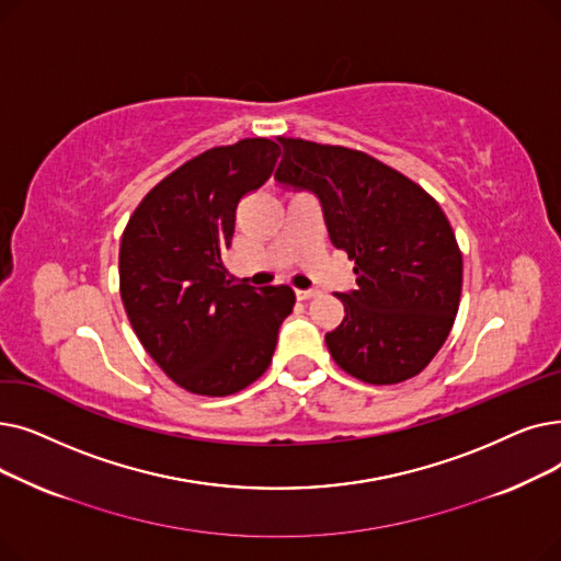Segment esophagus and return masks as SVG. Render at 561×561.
Returning <instances> with one entry per match:
<instances>
[{
	"label": "esophagus",
	"mask_w": 561,
	"mask_h": 561,
	"mask_svg": "<svg viewBox=\"0 0 561 561\" xmlns=\"http://www.w3.org/2000/svg\"><path fill=\"white\" fill-rule=\"evenodd\" d=\"M295 295H297V299H299V301H306V299L317 297V289H297Z\"/></svg>",
	"instance_id": "1"
}]
</instances>
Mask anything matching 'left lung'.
Returning <instances> with one entry per match:
<instances>
[{
	"label": "left lung",
	"mask_w": 561,
	"mask_h": 561,
	"mask_svg": "<svg viewBox=\"0 0 561 561\" xmlns=\"http://www.w3.org/2000/svg\"><path fill=\"white\" fill-rule=\"evenodd\" d=\"M276 182L310 192L335 249L356 262V289L337 291L333 360L365 383H402L430 365L459 310L463 260L440 205L379 159L342 146L280 139Z\"/></svg>",
	"instance_id": "8db88e82"
}]
</instances>
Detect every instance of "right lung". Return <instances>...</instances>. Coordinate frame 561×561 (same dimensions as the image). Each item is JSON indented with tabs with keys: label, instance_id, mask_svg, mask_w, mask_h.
<instances>
[{
	"label": "right lung",
	"instance_id": "add662e5",
	"mask_svg": "<svg viewBox=\"0 0 561 561\" xmlns=\"http://www.w3.org/2000/svg\"><path fill=\"white\" fill-rule=\"evenodd\" d=\"M280 146L242 139L190 159L139 203L121 239V299L144 350L184 390L224 397L270 367L295 306L287 285L234 283V209L270 180Z\"/></svg>",
	"mask_w": 561,
	"mask_h": 561
}]
</instances>
